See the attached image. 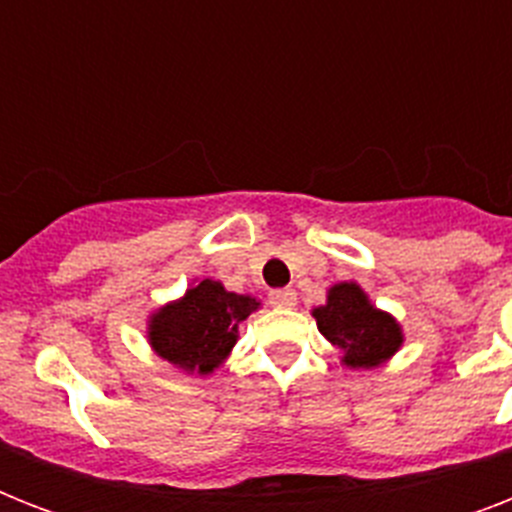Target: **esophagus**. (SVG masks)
Listing matches in <instances>:
<instances>
[{
    "mask_svg": "<svg viewBox=\"0 0 512 512\" xmlns=\"http://www.w3.org/2000/svg\"><path fill=\"white\" fill-rule=\"evenodd\" d=\"M271 305H273V308H295L297 292H295V289H273Z\"/></svg>",
    "mask_w": 512,
    "mask_h": 512,
    "instance_id": "obj_1",
    "label": "esophagus"
}]
</instances>
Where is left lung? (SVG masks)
<instances>
[{"label": "left lung", "mask_w": 512, "mask_h": 512, "mask_svg": "<svg viewBox=\"0 0 512 512\" xmlns=\"http://www.w3.org/2000/svg\"><path fill=\"white\" fill-rule=\"evenodd\" d=\"M316 327L340 353V366L377 369L404 345V327L393 313L369 300L356 281H337L327 289V303L313 308Z\"/></svg>", "instance_id": "1"}]
</instances>
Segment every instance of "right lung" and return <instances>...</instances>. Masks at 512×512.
Listing matches in <instances>:
<instances>
[{
  "label": "right lung",
  "mask_w": 512,
  "mask_h": 512,
  "mask_svg": "<svg viewBox=\"0 0 512 512\" xmlns=\"http://www.w3.org/2000/svg\"><path fill=\"white\" fill-rule=\"evenodd\" d=\"M215 279H193L183 295L148 313L146 340L156 356L188 377H209L228 361L241 321L260 308Z\"/></svg>",
  "instance_id": "add662e5"
}]
</instances>
